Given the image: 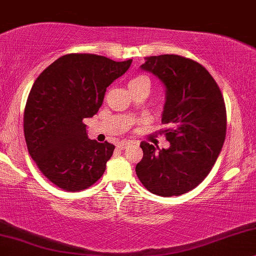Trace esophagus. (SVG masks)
Returning a JSON list of instances; mask_svg holds the SVG:
<instances>
[{
  "instance_id": "1",
  "label": "esophagus",
  "mask_w": 256,
  "mask_h": 256,
  "mask_svg": "<svg viewBox=\"0 0 256 256\" xmlns=\"http://www.w3.org/2000/svg\"><path fill=\"white\" fill-rule=\"evenodd\" d=\"M129 142H127V141H121V142H118V144H116V147L118 148V150H126V148L129 147Z\"/></svg>"
}]
</instances>
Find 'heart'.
<instances>
[{
    "instance_id": "heart-1",
    "label": "heart",
    "mask_w": 256,
    "mask_h": 256,
    "mask_svg": "<svg viewBox=\"0 0 256 256\" xmlns=\"http://www.w3.org/2000/svg\"><path fill=\"white\" fill-rule=\"evenodd\" d=\"M138 83H144L150 85V80H148L146 76H138V77L133 78V80L129 82V84H138Z\"/></svg>"
}]
</instances>
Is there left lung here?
Wrapping results in <instances>:
<instances>
[{"label": "left lung", "instance_id": "1", "mask_svg": "<svg viewBox=\"0 0 256 256\" xmlns=\"http://www.w3.org/2000/svg\"><path fill=\"white\" fill-rule=\"evenodd\" d=\"M141 68L166 88L160 130L167 150L141 142L144 156L138 178L148 191L162 197L194 190L215 165L226 140V112L218 85L200 62L176 54L144 58Z\"/></svg>", "mask_w": 256, "mask_h": 256}]
</instances>
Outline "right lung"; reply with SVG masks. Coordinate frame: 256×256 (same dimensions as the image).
Instances as JSON below:
<instances>
[{
	"mask_svg": "<svg viewBox=\"0 0 256 256\" xmlns=\"http://www.w3.org/2000/svg\"><path fill=\"white\" fill-rule=\"evenodd\" d=\"M132 62L71 53L34 82L24 114V138L41 173L58 188L85 190L103 176L115 146L90 140L83 120L97 114L106 88Z\"/></svg>",
	"mask_w": 256,
	"mask_h": 256,
	"instance_id": "add662e5",
	"label": "right lung"
}]
</instances>
